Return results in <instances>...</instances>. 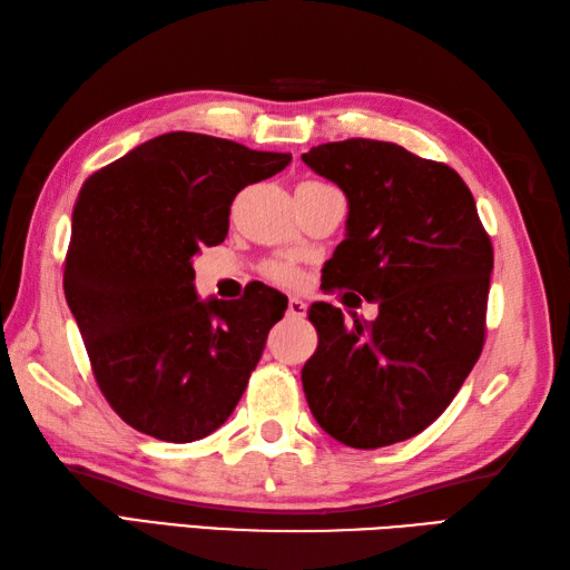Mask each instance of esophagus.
I'll return each instance as SVG.
<instances>
[{
  "instance_id": "1",
  "label": "esophagus",
  "mask_w": 570,
  "mask_h": 570,
  "mask_svg": "<svg viewBox=\"0 0 570 570\" xmlns=\"http://www.w3.org/2000/svg\"><path fill=\"white\" fill-rule=\"evenodd\" d=\"M286 313H288V318H304L306 316V304L301 298H288V308H286Z\"/></svg>"
}]
</instances>
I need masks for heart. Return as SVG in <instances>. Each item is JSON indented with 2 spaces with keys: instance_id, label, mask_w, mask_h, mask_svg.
Here are the masks:
<instances>
[{
  "instance_id": "heart-1",
  "label": "heart",
  "mask_w": 570,
  "mask_h": 570,
  "mask_svg": "<svg viewBox=\"0 0 570 570\" xmlns=\"http://www.w3.org/2000/svg\"><path fill=\"white\" fill-rule=\"evenodd\" d=\"M266 274H269L274 282H278V284H296L298 282V269L292 264H286V262L272 264L269 269H266Z\"/></svg>"
}]
</instances>
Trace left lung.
<instances>
[{"label": "left lung", "instance_id": "1", "mask_svg": "<svg viewBox=\"0 0 570 570\" xmlns=\"http://www.w3.org/2000/svg\"><path fill=\"white\" fill-rule=\"evenodd\" d=\"M301 159L350 208L325 292L380 306L353 325L341 308L311 306L318 347L301 370L311 414L350 448L406 441L443 414L485 345L494 257L475 198L451 166L392 141H331Z\"/></svg>", "mask_w": 570, "mask_h": 570}]
</instances>
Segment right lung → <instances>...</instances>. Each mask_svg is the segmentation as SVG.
I'll list each match as a JSON object with an SVG mask.
<instances>
[{
	"label": "right lung",
	"mask_w": 570,
	"mask_h": 570,
	"mask_svg": "<svg viewBox=\"0 0 570 570\" xmlns=\"http://www.w3.org/2000/svg\"><path fill=\"white\" fill-rule=\"evenodd\" d=\"M288 161L292 154L168 131L82 184L66 301L100 392L131 429L198 441L245 394L286 296L254 284L235 301H200L193 257L227 237L237 193Z\"/></svg>",
	"instance_id": "obj_1"
}]
</instances>
